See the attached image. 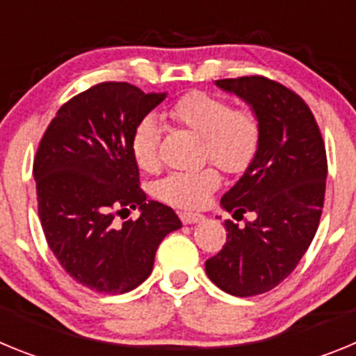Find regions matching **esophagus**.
Returning a JSON list of instances; mask_svg holds the SVG:
<instances>
[{
  "instance_id": "34e87169",
  "label": "esophagus",
  "mask_w": 356,
  "mask_h": 356,
  "mask_svg": "<svg viewBox=\"0 0 356 356\" xmlns=\"http://www.w3.org/2000/svg\"><path fill=\"white\" fill-rule=\"evenodd\" d=\"M180 219L184 225H194V222L203 221L205 216H201V213H193V212H180Z\"/></svg>"
}]
</instances>
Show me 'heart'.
Returning a JSON list of instances; mask_svg holds the SVG:
<instances>
[{
	"label": "heart",
	"mask_w": 356,
	"mask_h": 356,
	"mask_svg": "<svg viewBox=\"0 0 356 356\" xmlns=\"http://www.w3.org/2000/svg\"><path fill=\"white\" fill-rule=\"evenodd\" d=\"M180 127L187 128L205 143V156L228 175L244 172L257 156L260 146V121L248 108H234L226 99L207 92H188L169 110ZM160 122L146 115L134 128L130 139L131 155L143 171L159 165ZM221 184L216 169L193 172H171L156 185V194L169 205L200 209Z\"/></svg>",
	"instance_id": "obj_1"
}]
</instances>
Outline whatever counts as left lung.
<instances>
[{"label": "left lung", "instance_id": "8db88e82", "mask_svg": "<svg viewBox=\"0 0 356 356\" xmlns=\"http://www.w3.org/2000/svg\"><path fill=\"white\" fill-rule=\"evenodd\" d=\"M251 106L260 121V146L221 207L242 219L225 221L226 244L205 262L207 276L238 298L264 294L296 269L319 226L325 203L326 149L312 110L294 90L266 76L217 80Z\"/></svg>", "mask_w": 356, "mask_h": 356}]
</instances>
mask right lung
I'll list each match as a JSON object with an SVG mask.
<instances>
[{
  "instance_id": "obj_1",
  "label": "right lung",
  "mask_w": 356,
  "mask_h": 356,
  "mask_svg": "<svg viewBox=\"0 0 356 356\" xmlns=\"http://www.w3.org/2000/svg\"><path fill=\"white\" fill-rule=\"evenodd\" d=\"M168 94L103 81L71 97L44 131L33 160L37 209L49 250L90 291L122 294L153 271L163 237L181 228L175 210L146 201L131 155L135 124ZM139 208L121 229L113 217Z\"/></svg>"
}]
</instances>
